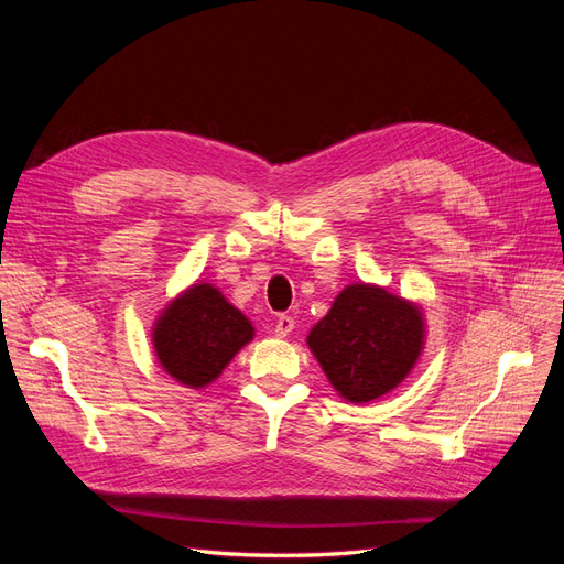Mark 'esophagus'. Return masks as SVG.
<instances>
[{
    "label": "esophagus",
    "instance_id": "1",
    "mask_svg": "<svg viewBox=\"0 0 564 564\" xmlns=\"http://www.w3.org/2000/svg\"><path fill=\"white\" fill-rule=\"evenodd\" d=\"M294 329V317L292 315H278L275 319V334L282 338V336H289Z\"/></svg>",
    "mask_w": 564,
    "mask_h": 564
}]
</instances>
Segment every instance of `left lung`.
Segmentation results:
<instances>
[{"label": "left lung", "mask_w": 564, "mask_h": 564, "mask_svg": "<svg viewBox=\"0 0 564 564\" xmlns=\"http://www.w3.org/2000/svg\"><path fill=\"white\" fill-rule=\"evenodd\" d=\"M423 322L412 303L386 289L352 284L308 336L332 386L350 402H371L412 371L421 352Z\"/></svg>", "instance_id": "1"}]
</instances>
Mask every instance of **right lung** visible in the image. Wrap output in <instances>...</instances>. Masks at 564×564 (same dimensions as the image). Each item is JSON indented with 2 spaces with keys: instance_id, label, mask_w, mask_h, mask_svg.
I'll return each instance as SVG.
<instances>
[{
  "instance_id": "obj_1",
  "label": "right lung",
  "mask_w": 564,
  "mask_h": 564,
  "mask_svg": "<svg viewBox=\"0 0 564 564\" xmlns=\"http://www.w3.org/2000/svg\"><path fill=\"white\" fill-rule=\"evenodd\" d=\"M253 336L249 319L212 284H195L169 305L155 327L162 367L191 388L212 383Z\"/></svg>"
}]
</instances>
